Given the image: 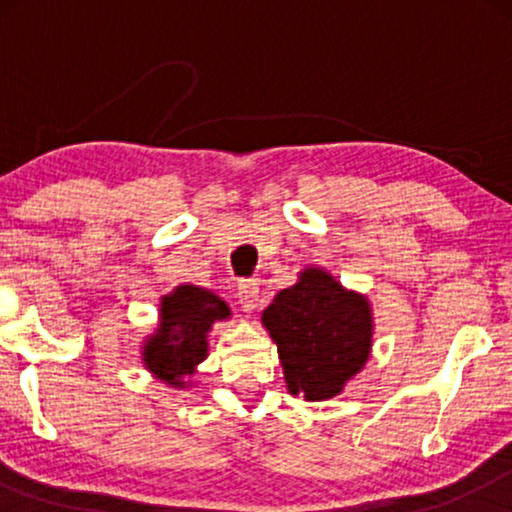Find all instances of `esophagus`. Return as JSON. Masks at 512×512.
Instances as JSON below:
<instances>
[{"instance_id": "esophagus-1", "label": "esophagus", "mask_w": 512, "mask_h": 512, "mask_svg": "<svg viewBox=\"0 0 512 512\" xmlns=\"http://www.w3.org/2000/svg\"><path fill=\"white\" fill-rule=\"evenodd\" d=\"M237 300H240L244 312H254L258 305V282L256 279H242L237 284Z\"/></svg>"}]
</instances>
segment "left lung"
Returning <instances> with one entry per match:
<instances>
[{"instance_id":"left-lung-1","label":"left lung","mask_w":512,"mask_h":512,"mask_svg":"<svg viewBox=\"0 0 512 512\" xmlns=\"http://www.w3.org/2000/svg\"><path fill=\"white\" fill-rule=\"evenodd\" d=\"M370 307L324 270L310 268L265 307L263 324L275 340L291 394L326 401L340 394L370 352Z\"/></svg>"}]
</instances>
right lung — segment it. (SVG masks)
Listing matches in <instances>:
<instances>
[{
  "label": "right lung",
  "mask_w": 512,
  "mask_h": 512,
  "mask_svg": "<svg viewBox=\"0 0 512 512\" xmlns=\"http://www.w3.org/2000/svg\"><path fill=\"white\" fill-rule=\"evenodd\" d=\"M230 317L228 305L219 296L198 286H179L163 298L160 328L146 342L144 363L160 380L184 387L181 377L207 356V331L216 319Z\"/></svg>",
  "instance_id": "right-lung-1"
}]
</instances>
